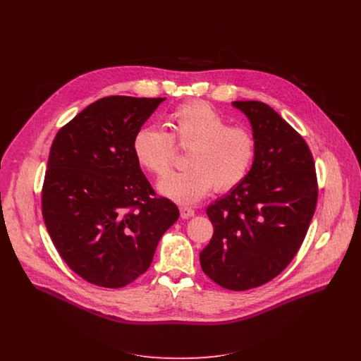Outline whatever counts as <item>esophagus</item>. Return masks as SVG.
Masks as SVG:
<instances>
[{
    "mask_svg": "<svg viewBox=\"0 0 361 361\" xmlns=\"http://www.w3.org/2000/svg\"><path fill=\"white\" fill-rule=\"evenodd\" d=\"M196 214V211L192 207L182 206L180 207V216L182 218H190Z\"/></svg>",
    "mask_w": 361,
    "mask_h": 361,
    "instance_id": "34e87169",
    "label": "esophagus"
}]
</instances>
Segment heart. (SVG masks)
Returning a JSON list of instances; mask_svg holds the SVG:
<instances>
[{
	"mask_svg": "<svg viewBox=\"0 0 361 361\" xmlns=\"http://www.w3.org/2000/svg\"><path fill=\"white\" fill-rule=\"evenodd\" d=\"M169 133L158 126H145L133 139V153L142 166L164 175L173 164L175 145L189 149V168L172 172L157 183L158 192L180 204L204 199L215 189L226 192L249 175L257 152L256 137L247 128L232 126L209 104H182L168 115Z\"/></svg>",
	"mask_w": 361,
	"mask_h": 361,
	"instance_id": "1",
	"label": "heart"
}]
</instances>
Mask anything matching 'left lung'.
<instances>
[{
  "label": "left lung",
  "mask_w": 361,
  "mask_h": 361,
  "mask_svg": "<svg viewBox=\"0 0 361 361\" xmlns=\"http://www.w3.org/2000/svg\"><path fill=\"white\" fill-rule=\"evenodd\" d=\"M249 119L257 143L247 178L207 207L212 239L200 264L231 290L257 288L296 256L317 204V178L305 139L269 105L233 102Z\"/></svg>",
  "instance_id": "1"
}]
</instances>
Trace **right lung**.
I'll use <instances>...</instances> for the list:
<instances>
[{"label":"right lung","instance_id":"1","mask_svg":"<svg viewBox=\"0 0 361 361\" xmlns=\"http://www.w3.org/2000/svg\"><path fill=\"white\" fill-rule=\"evenodd\" d=\"M165 99L104 97L56 133L42 208L52 243L87 282L122 288L145 274L179 209L154 190L133 139Z\"/></svg>","mask_w":361,"mask_h":361}]
</instances>
